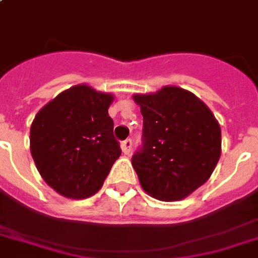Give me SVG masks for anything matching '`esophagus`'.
I'll return each instance as SVG.
<instances>
[{
	"label": "esophagus",
	"mask_w": 258,
	"mask_h": 258,
	"mask_svg": "<svg viewBox=\"0 0 258 258\" xmlns=\"http://www.w3.org/2000/svg\"><path fill=\"white\" fill-rule=\"evenodd\" d=\"M131 147H133V141H131V139H125V141H123V143H121V150H123L124 154L128 155L130 153H131Z\"/></svg>",
	"instance_id": "obj_1"
}]
</instances>
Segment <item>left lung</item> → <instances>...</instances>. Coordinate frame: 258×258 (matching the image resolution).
<instances>
[{
    "mask_svg": "<svg viewBox=\"0 0 258 258\" xmlns=\"http://www.w3.org/2000/svg\"><path fill=\"white\" fill-rule=\"evenodd\" d=\"M143 116V147L133 166L143 190L162 202L181 200L211 177L221 157V125L189 90L164 86L134 94Z\"/></svg>",
    "mask_w": 258,
    "mask_h": 258,
    "instance_id": "obj_1",
    "label": "left lung"
}]
</instances>
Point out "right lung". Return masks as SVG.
I'll use <instances>...</instances> for the list:
<instances>
[{
	"mask_svg": "<svg viewBox=\"0 0 258 258\" xmlns=\"http://www.w3.org/2000/svg\"><path fill=\"white\" fill-rule=\"evenodd\" d=\"M113 94L80 84L37 112L31 124V154L40 176L59 195L86 199L104 184L120 157L108 108Z\"/></svg>",
	"mask_w": 258,
	"mask_h": 258,
	"instance_id": "obj_1",
	"label": "right lung"
}]
</instances>
